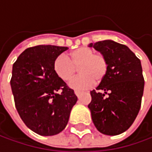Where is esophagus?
Returning a JSON list of instances; mask_svg holds the SVG:
<instances>
[{"label":"esophagus","mask_w":152,"mask_h":152,"mask_svg":"<svg viewBox=\"0 0 152 152\" xmlns=\"http://www.w3.org/2000/svg\"><path fill=\"white\" fill-rule=\"evenodd\" d=\"M74 93H75V95H76L78 97H80V96L83 94V92H82V91H74Z\"/></svg>","instance_id":"obj_1"}]
</instances>
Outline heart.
<instances>
[{"instance_id": "obj_1", "label": "heart", "mask_w": 152, "mask_h": 152, "mask_svg": "<svg viewBox=\"0 0 152 152\" xmlns=\"http://www.w3.org/2000/svg\"><path fill=\"white\" fill-rule=\"evenodd\" d=\"M79 67V74L71 82V87L84 90L96 84H100L106 78L109 68L107 56L102 52H96L88 46H82L69 52L68 57L58 56L53 62V68L56 75L64 81L73 79Z\"/></svg>"}]
</instances>
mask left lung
Here are the masks:
<instances>
[{
	"label": "left lung",
	"instance_id": "1",
	"mask_svg": "<svg viewBox=\"0 0 152 152\" xmlns=\"http://www.w3.org/2000/svg\"><path fill=\"white\" fill-rule=\"evenodd\" d=\"M107 56L109 68L106 78L91 91L88 105L98 131L118 135L133 124L141 106L144 80L140 60L124 45L113 40L90 44Z\"/></svg>",
	"mask_w": 152,
	"mask_h": 152
}]
</instances>
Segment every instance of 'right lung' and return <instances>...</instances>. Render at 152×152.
Segmentation results:
<instances>
[{"label":"right lung","mask_w":152,"mask_h":152,"mask_svg":"<svg viewBox=\"0 0 152 152\" xmlns=\"http://www.w3.org/2000/svg\"><path fill=\"white\" fill-rule=\"evenodd\" d=\"M67 49L50 45L29 47L12 66L10 83L16 109L25 125L39 135L62 131L78 100L53 68L54 60Z\"/></svg>","instance_id":"add662e5"}]
</instances>
